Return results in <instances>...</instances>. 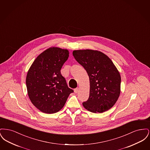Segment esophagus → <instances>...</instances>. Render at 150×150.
<instances>
[{
  "label": "esophagus",
  "mask_w": 150,
  "mask_h": 150,
  "mask_svg": "<svg viewBox=\"0 0 150 150\" xmlns=\"http://www.w3.org/2000/svg\"><path fill=\"white\" fill-rule=\"evenodd\" d=\"M79 91V88H76V89H74V92L75 93H77Z\"/></svg>",
  "instance_id": "obj_1"
}]
</instances>
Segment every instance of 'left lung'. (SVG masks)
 <instances>
[{
  "label": "left lung",
  "mask_w": 150,
  "mask_h": 150,
  "mask_svg": "<svg viewBox=\"0 0 150 150\" xmlns=\"http://www.w3.org/2000/svg\"><path fill=\"white\" fill-rule=\"evenodd\" d=\"M72 54L89 78V97L83 106L94 113L110 109L118 100L121 84L120 73L112 61L98 50H74Z\"/></svg>",
  "instance_id": "left-lung-1"
}]
</instances>
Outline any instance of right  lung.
<instances>
[{
  "label": "right lung",
  "mask_w": 150,
  "mask_h": 150,
  "mask_svg": "<svg viewBox=\"0 0 150 150\" xmlns=\"http://www.w3.org/2000/svg\"><path fill=\"white\" fill-rule=\"evenodd\" d=\"M69 56V50L51 47L36 57L28 72L26 83L29 98L44 113L59 111L74 92L61 74Z\"/></svg>",
  "instance_id": "add662e5"
}]
</instances>
